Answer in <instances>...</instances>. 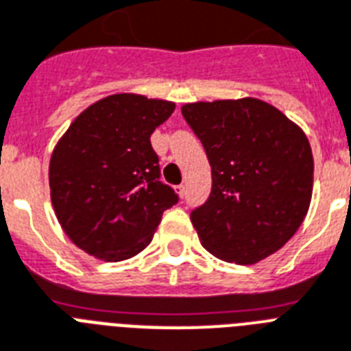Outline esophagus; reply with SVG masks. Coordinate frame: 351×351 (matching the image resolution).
Listing matches in <instances>:
<instances>
[{
  "instance_id": "esophagus-1",
  "label": "esophagus",
  "mask_w": 351,
  "mask_h": 351,
  "mask_svg": "<svg viewBox=\"0 0 351 351\" xmlns=\"http://www.w3.org/2000/svg\"><path fill=\"white\" fill-rule=\"evenodd\" d=\"M176 190H178V193L181 195V197H184V193H186V186H184V184H179Z\"/></svg>"
}]
</instances>
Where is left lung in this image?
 I'll return each mask as SVG.
<instances>
[{
    "instance_id": "obj_1",
    "label": "left lung",
    "mask_w": 351,
    "mask_h": 351,
    "mask_svg": "<svg viewBox=\"0 0 351 351\" xmlns=\"http://www.w3.org/2000/svg\"><path fill=\"white\" fill-rule=\"evenodd\" d=\"M181 112L212 167L208 199L190 214L204 248L235 265L279 250L312 199L313 158L304 132L254 97L190 103Z\"/></svg>"
}]
</instances>
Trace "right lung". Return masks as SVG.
<instances>
[{"mask_svg": "<svg viewBox=\"0 0 351 351\" xmlns=\"http://www.w3.org/2000/svg\"><path fill=\"white\" fill-rule=\"evenodd\" d=\"M176 110L170 101L114 94L81 112L50 158V197L75 246L105 261L147 248L179 195L161 181L150 136Z\"/></svg>", "mask_w": 351, "mask_h": 351, "instance_id": "add662e5", "label": "right lung"}]
</instances>
